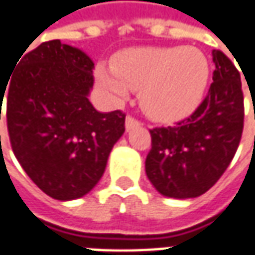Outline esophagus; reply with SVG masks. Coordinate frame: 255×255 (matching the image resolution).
<instances>
[{
	"instance_id": "esophagus-1",
	"label": "esophagus",
	"mask_w": 255,
	"mask_h": 255,
	"mask_svg": "<svg viewBox=\"0 0 255 255\" xmlns=\"http://www.w3.org/2000/svg\"><path fill=\"white\" fill-rule=\"evenodd\" d=\"M139 126H141V123H139L138 120L134 119V117L128 116L127 119H126V129H127V131H131V129L139 127Z\"/></svg>"
}]
</instances>
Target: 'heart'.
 <instances>
[{
    "mask_svg": "<svg viewBox=\"0 0 255 255\" xmlns=\"http://www.w3.org/2000/svg\"><path fill=\"white\" fill-rule=\"evenodd\" d=\"M209 80V63L196 48H139L120 53L113 69H97V82L116 100L141 90L145 113L158 121L183 119L198 107Z\"/></svg>",
    "mask_w": 255,
    "mask_h": 255,
    "instance_id": "obj_1",
    "label": "heart"
}]
</instances>
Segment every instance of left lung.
Here are the masks:
<instances>
[{
    "mask_svg": "<svg viewBox=\"0 0 255 255\" xmlns=\"http://www.w3.org/2000/svg\"><path fill=\"white\" fill-rule=\"evenodd\" d=\"M213 83L202 104L173 127L149 129L152 146L145 172L166 198L203 195L230 165L244 124L240 73L222 50H213Z\"/></svg>",
    "mask_w": 255,
    "mask_h": 255,
    "instance_id": "obj_1",
    "label": "left lung"
}]
</instances>
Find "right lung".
<instances>
[{
  "mask_svg": "<svg viewBox=\"0 0 255 255\" xmlns=\"http://www.w3.org/2000/svg\"><path fill=\"white\" fill-rule=\"evenodd\" d=\"M93 69L83 50L55 39L25 53L8 79L13 154L40 190L63 202L99 183L126 131L123 111L100 113L89 101Z\"/></svg>",
  "mask_w": 255,
  "mask_h": 255,
  "instance_id": "right-lung-1",
  "label": "right lung"
}]
</instances>
